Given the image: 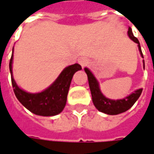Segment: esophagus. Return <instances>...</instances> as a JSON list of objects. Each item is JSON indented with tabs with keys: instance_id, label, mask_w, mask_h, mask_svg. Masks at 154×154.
Wrapping results in <instances>:
<instances>
[{
	"instance_id": "34e87169",
	"label": "esophagus",
	"mask_w": 154,
	"mask_h": 154,
	"mask_svg": "<svg viewBox=\"0 0 154 154\" xmlns=\"http://www.w3.org/2000/svg\"><path fill=\"white\" fill-rule=\"evenodd\" d=\"M78 61H79V65H81L82 67H84V66H85V65H87V63H88V59L86 57H80Z\"/></svg>"
}]
</instances>
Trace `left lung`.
Wrapping results in <instances>:
<instances>
[{"mask_svg": "<svg viewBox=\"0 0 154 154\" xmlns=\"http://www.w3.org/2000/svg\"><path fill=\"white\" fill-rule=\"evenodd\" d=\"M128 34L129 38L132 40H134L135 43L138 44V50L140 51L142 57L143 58L139 41L134 35V34L132 32V29L130 27H128ZM143 67H144V61H143ZM85 71L86 72L87 76H88L89 85V89H90V92H91V95H92L93 103L94 104V106L96 107L97 109L100 111V112H103L104 114L115 115V114H121V113H124L125 111H127L128 109H129L134 104V103L139 98L142 91H143L142 89H138L134 93H133L130 95H128V96L124 98L123 100H113L107 99V98L103 96V94L100 91L99 84H98L96 79L94 78V76L93 75L92 73L89 71L87 68L85 69Z\"/></svg>", "mask_w": 154, "mask_h": 154, "instance_id": "obj_1", "label": "left lung"}]
</instances>
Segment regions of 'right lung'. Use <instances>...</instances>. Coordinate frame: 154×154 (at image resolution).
Returning a JSON list of instances; mask_svg holds the SVG:
<instances>
[{"label":"right lung","instance_id":"right-lung-1","mask_svg":"<svg viewBox=\"0 0 154 154\" xmlns=\"http://www.w3.org/2000/svg\"><path fill=\"white\" fill-rule=\"evenodd\" d=\"M13 54L10 60L9 68L14 93L20 103L33 114L40 116H54L64 109L67 100L73 75L80 70L79 64L69 65L61 72L57 79L48 89L38 94H30L20 89L12 77Z\"/></svg>","mask_w":154,"mask_h":154}]
</instances>
